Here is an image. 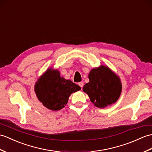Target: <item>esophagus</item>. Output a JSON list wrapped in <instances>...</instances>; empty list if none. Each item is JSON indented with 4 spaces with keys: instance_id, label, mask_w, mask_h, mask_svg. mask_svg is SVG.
<instances>
[{
    "instance_id": "34e87169",
    "label": "esophagus",
    "mask_w": 152,
    "mask_h": 152,
    "mask_svg": "<svg viewBox=\"0 0 152 152\" xmlns=\"http://www.w3.org/2000/svg\"><path fill=\"white\" fill-rule=\"evenodd\" d=\"M78 85L79 86H80V87H83V82H79L78 83Z\"/></svg>"
}]
</instances>
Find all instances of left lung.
I'll use <instances>...</instances> for the list:
<instances>
[{
    "label": "left lung",
    "mask_w": 152,
    "mask_h": 152,
    "mask_svg": "<svg viewBox=\"0 0 152 152\" xmlns=\"http://www.w3.org/2000/svg\"><path fill=\"white\" fill-rule=\"evenodd\" d=\"M89 82L83 86L95 106L104 108L115 103L121 95L122 84L119 77L107 66L93 69L89 75Z\"/></svg>",
    "instance_id": "obj_1"
}]
</instances>
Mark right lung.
Here are the masks:
<instances>
[{
	"label": "right lung",
	"mask_w": 152,
	"mask_h": 152,
	"mask_svg": "<svg viewBox=\"0 0 152 152\" xmlns=\"http://www.w3.org/2000/svg\"><path fill=\"white\" fill-rule=\"evenodd\" d=\"M80 89L79 86L61 77L58 70L52 69L47 70L35 86L39 100L53 111L64 107L70 95Z\"/></svg>",
	"instance_id": "add662e5"
}]
</instances>
